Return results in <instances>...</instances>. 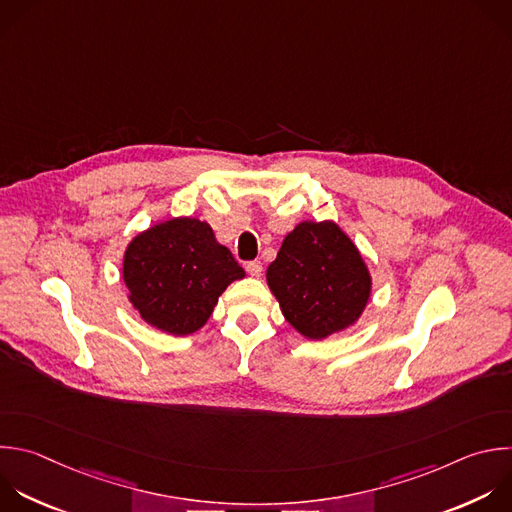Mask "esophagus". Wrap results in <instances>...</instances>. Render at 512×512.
Wrapping results in <instances>:
<instances>
[{"mask_svg": "<svg viewBox=\"0 0 512 512\" xmlns=\"http://www.w3.org/2000/svg\"><path fill=\"white\" fill-rule=\"evenodd\" d=\"M247 273L253 277H259L263 273V263L261 261H249L247 263Z\"/></svg>", "mask_w": 512, "mask_h": 512, "instance_id": "1", "label": "esophagus"}]
</instances>
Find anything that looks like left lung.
I'll return each mask as SVG.
<instances>
[{
    "instance_id": "obj_1",
    "label": "left lung",
    "mask_w": 512,
    "mask_h": 512,
    "mask_svg": "<svg viewBox=\"0 0 512 512\" xmlns=\"http://www.w3.org/2000/svg\"><path fill=\"white\" fill-rule=\"evenodd\" d=\"M265 277L283 317L313 342L356 325L374 285L360 249L335 221H301Z\"/></svg>"
}]
</instances>
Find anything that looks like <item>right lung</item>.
<instances>
[{"label":"right lung","mask_w":512,"mask_h":512,"mask_svg":"<svg viewBox=\"0 0 512 512\" xmlns=\"http://www.w3.org/2000/svg\"><path fill=\"white\" fill-rule=\"evenodd\" d=\"M122 279L142 321L170 335H191L209 321L223 291L245 279V271L207 221L173 217L130 239Z\"/></svg>","instance_id":"1"}]
</instances>
